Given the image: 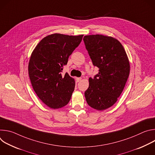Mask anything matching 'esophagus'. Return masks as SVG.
I'll return each instance as SVG.
<instances>
[{
  "label": "esophagus",
  "instance_id": "obj_1",
  "mask_svg": "<svg viewBox=\"0 0 155 155\" xmlns=\"http://www.w3.org/2000/svg\"><path fill=\"white\" fill-rule=\"evenodd\" d=\"M76 80H77V82H79V81H80L81 80V77H78V78H76Z\"/></svg>",
  "mask_w": 155,
  "mask_h": 155
}]
</instances>
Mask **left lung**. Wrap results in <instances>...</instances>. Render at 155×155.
Returning <instances> with one entry per match:
<instances>
[{
    "label": "left lung",
    "mask_w": 155,
    "mask_h": 155,
    "mask_svg": "<svg viewBox=\"0 0 155 155\" xmlns=\"http://www.w3.org/2000/svg\"><path fill=\"white\" fill-rule=\"evenodd\" d=\"M83 40L93 65L99 69L94 78H89L84 96L88 105L101 111L112 107L123 92L129 61L121 43L112 37L90 35Z\"/></svg>",
    "instance_id": "obj_1"
}]
</instances>
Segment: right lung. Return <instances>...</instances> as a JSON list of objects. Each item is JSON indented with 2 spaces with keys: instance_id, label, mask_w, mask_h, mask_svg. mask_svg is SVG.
Instances as JSON below:
<instances>
[{
  "instance_id": "right-lung-1",
  "label": "right lung",
  "mask_w": 155,
  "mask_h": 155,
  "mask_svg": "<svg viewBox=\"0 0 155 155\" xmlns=\"http://www.w3.org/2000/svg\"><path fill=\"white\" fill-rule=\"evenodd\" d=\"M83 35L53 34L44 37L33 50L28 72L33 89L39 99L51 108L67 105L74 91V78L61 75L63 66L79 45Z\"/></svg>"
}]
</instances>
